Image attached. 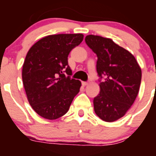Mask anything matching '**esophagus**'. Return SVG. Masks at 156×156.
<instances>
[{"mask_svg":"<svg viewBox=\"0 0 156 156\" xmlns=\"http://www.w3.org/2000/svg\"><path fill=\"white\" fill-rule=\"evenodd\" d=\"M82 83H83V86H87V85H88L89 82H84V81H83V82H82Z\"/></svg>","mask_w":156,"mask_h":156,"instance_id":"obj_1","label":"esophagus"}]
</instances>
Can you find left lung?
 Masks as SVG:
<instances>
[{
  "label": "left lung",
  "instance_id": "1",
  "mask_svg": "<svg viewBox=\"0 0 156 156\" xmlns=\"http://www.w3.org/2000/svg\"><path fill=\"white\" fill-rule=\"evenodd\" d=\"M85 41L98 56L100 93L94 98L96 115L105 122L120 119L130 108L140 89L141 69L134 56L110 38L87 35Z\"/></svg>",
  "mask_w": 156,
  "mask_h": 156
}]
</instances>
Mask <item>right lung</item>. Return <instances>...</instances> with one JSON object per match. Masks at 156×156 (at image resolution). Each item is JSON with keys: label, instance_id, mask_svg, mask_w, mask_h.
<instances>
[{"label": "right lung", "instance_id": "right-lung-1", "mask_svg": "<svg viewBox=\"0 0 156 156\" xmlns=\"http://www.w3.org/2000/svg\"><path fill=\"white\" fill-rule=\"evenodd\" d=\"M83 39L81 34L49 35L29 50L23 66V86L30 105L43 118L64 115L79 93L81 82L70 78L68 55Z\"/></svg>", "mask_w": 156, "mask_h": 156}]
</instances>
